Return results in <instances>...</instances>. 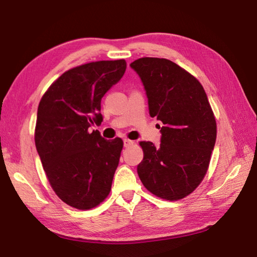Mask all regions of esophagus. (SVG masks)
I'll list each match as a JSON object with an SVG mask.
<instances>
[{
  "instance_id": "esophagus-1",
  "label": "esophagus",
  "mask_w": 257,
  "mask_h": 257,
  "mask_svg": "<svg viewBox=\"0 0 257 257\" xmlns=\"http://www.w3.org/2000/svg\"><path fill=\"white\" fill-rule=\"evenodd\" d=\"M134 144V142L133 141H130V139H123V146L124 147H129V146H132Z\"/></svg>"
}]
</instances>
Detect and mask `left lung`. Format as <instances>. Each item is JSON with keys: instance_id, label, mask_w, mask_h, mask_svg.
<instances>
[{"instance_id": "obj_1", "label": "left lung", "mask_w": 257, "mask_h": 257, "mask_svg": "<svg viewBox=\"0 0 257 257\" xmlns=\"http://www.w3.org/2000/svg\"><path fill=\"white\" fill-rule=\"evenodd\" d=\"M130 68L144 85L150 115L163 123L159 146L141 142L138 176L155 196L184 198L201 184L215 145L216 122L205 90L170 60L142 58Z\"/></svg>"}]
</instances>
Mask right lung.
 <instances>
[{
    "instance_id": "add662e5",
    "label": "right lung",
    "mask_w": 257,
    "mask_h": 257,
    "mask_svg": "<svg viewBox=\"0 0 257 257\" xmlns=\"http://www.w3.org/2000/svg\"><path fill=\"white\" fill-rule=\"evenodd\" d=\"M124 60L70 69L43 95L35 144L52 188L64 203L89 210L110 194L123 142L106 141L89 128L103 121L101 101L122 78Z\"/></svg>"
}]
</instances>
